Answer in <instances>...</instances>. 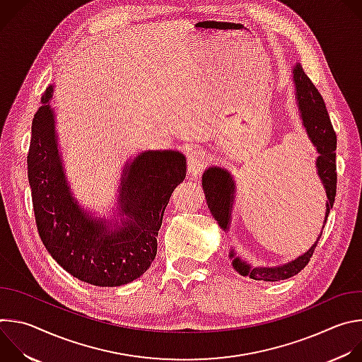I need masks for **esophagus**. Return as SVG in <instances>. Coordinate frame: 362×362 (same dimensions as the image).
<instances>
[{
	"instance_id": "esophagus-1",
	"label": "esophagus",
	"mask_w": 362,
	"mask_h": 362,
	"mask_svg": "<svg viewBox=\"0 0 362 362\" xmlns=\"http://www.w3.org/2000/svg\"><path fill=\"white\" fill-rule=\"evenodd\" d=\"M208 163V156L202 148H194L189 154V160H187V173L192 179H194L203 168Z\"/></svg>"
}]
</instances>
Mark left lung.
<instances>
[{"label":"left lung","instance_id":"1","mask_svg":"<svg viewBox=\"0 0 362 362\" xmlns=\"http://www.w3.org/2000/svg\"><path fill=\"white\" fill-rule=\"evenodd\" d=\"M292 81L295 87V100L302 127L305 129L309 140H311L318 153L315 168L327 194V209L322 225L324 229L337 194V134L331 124V119L327 112V106L322 95L320 94L314 83L303 73L302 66L299 63H296L292 67ZM202 186L211 214L214 215L221 229L228 232L236 197V183L233 176L230 175L229 170L223 168L211 166L202 175ZM321 235L322 230L317 238L315 243L305 253L286 264L276 267H253L250 262H246L240 256H238L233 249L230 250L229 257L232 261L233 269L242 276H249L255 281L267 282L284 281L296 275L308 265Z\"/></svg>","mask_w":362,"mask_h":362}]
</instances>
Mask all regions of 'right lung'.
<instances>
[{
    "label": "right lung",
    "mask_w": 362,
    "mask_h": 362,
    "mask_svg": "<svg viewBox=\"0 0 362 362\" xmlns=\"http://www.w3.org/2000/svg\"><path fill=\"white\" fill-rule=\"evenodd\" d=\"M48 86L31 124L28 182L40 238L53 259L74 278L95 286H120L140 278L158 252L169 199L186 176L179 150H144L124 165L110 219L97 218L73 196L66 177Z\"/></svg>",
    "instance_id": "add662e5"
}]
</instances>
